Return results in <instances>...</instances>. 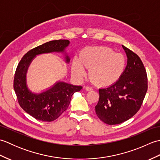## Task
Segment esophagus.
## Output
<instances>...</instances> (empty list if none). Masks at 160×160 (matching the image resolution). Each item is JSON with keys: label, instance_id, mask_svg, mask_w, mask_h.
I'll return each mask as SVG.
<instances>
[{"label": "esophagus", "instance_id": "obj_1", "mask_svg": "<svg viewBox=\"0 0 160 160\" xmlns=\"http://www.w3.org/2000/svg\"><path fill=\"white\" fill-rule=\"evenodd\" d=\"M85 89L87 91H91V90H92V88H91V87H85Z\"/></svg>", "mask_w": 160, "mask_h": 160}]
</instances>
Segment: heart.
Listing matches in <instances>:
<instances>
[{
    "label": "heart",
    "mask_w": 160,
    "mask_h": 160,
    "mask_svg": "<svg viewBox=\"0 0 160 160\" xmlns=\"http://www.w3.org/2000/svg\"><path fill=\"white\" fill-rule=\"evenodd\" d=\"M124 58L120 53H114L107 47H95L84 49L80 59L73 60L71 71L76 77H82L89 69V76L95 82L107 84L121 72L124 66Z\"/></svg>",
    "instance_id": "b5f03b06"
}]
</instances>
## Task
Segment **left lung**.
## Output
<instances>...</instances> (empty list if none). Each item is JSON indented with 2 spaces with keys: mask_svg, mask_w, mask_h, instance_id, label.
Here are the masks:
<instances>
[{
  "mask_svg": "<svg viewBox=\"0 0 160 160\" xmlns=\"http://www.w3.org/2000/svg\"><path fill=\"white\" fill-rule=\"evenodd\" d=\"M127 56L125 69L116 82L100 88L96 113L104 123L115 125L129 120L140 109L148 89L147 71L136 53L122 45Z\"/></svg>",
  "mask_w": 160,
  "mask_h": 160,
  "instance_id": "obj_1",
  "label": "left lung"
}]
</instances>
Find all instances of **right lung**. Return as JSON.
<instances>
[{
  "label": "right lung",
  "mask_w": 160,
  "mask_h": 160,
  "mask_svg": "<svg viewBox=\"0 0 160 160\" xmlns=\"http://www.w3.org/2000/svg\"><path fill=\"white\" fill-rule=\"evenodd\" d=\"M69 44L68 40H52L42 44L27 53L16 68L13 89L19 104L24 111L36 120L44 122L56 120L67 110L73 93L82 89L81 86L59 80L45 90L35 93L29 89L27 82L28 69L37 56L50 53H62L65 62L69 64L70 57L66 49Z\"/></svg>",
  "instance_id": "add662e5"
}]
</instances>
